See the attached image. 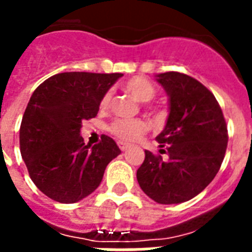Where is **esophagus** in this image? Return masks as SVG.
<instances>
[{
	"label": "esophagus",
	"instance_id": "34e87169",
	"mask_svg": "<svg viewBox=\"0 0 252 252\" xmlns=\"http://www.w3.org/2000/svg\"><path fill=\"white\" fill-rule=\"evenodd\" d=\"M129 147H131V145L126 144V143H119V148H120L121 151H126Z\"/></svg>",
	"mask_w": 252,
	"mask_h": 252
}]
</instances>
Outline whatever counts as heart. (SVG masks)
<instances>
[{
  "instance_id": "1",
  "label": "heart",
  "mask_w": 252,
  "mask_h": 252,
  "mask_svg": "<svg viewBox=\"0 0 252 252\" xmlns=\"http://www.w3.org/2000/svg\"><path fill=\"white\" fill-rule=\"evenodd\" d=\"M124 88L129 94L140 102H148L156 96V88L154 84L151 83L150 80L144 79V77H135V79L128 80L124 85ZM112 93L111 91L104 93V96L100 100V108L102 111L109 107L111 102ZM148 129L147 123L140 119H119L115 120L109 126V131L113 136H116L117 139L121 141H136L140 139L141 136L144 135Z\"/></svg>"
}]
</instances>
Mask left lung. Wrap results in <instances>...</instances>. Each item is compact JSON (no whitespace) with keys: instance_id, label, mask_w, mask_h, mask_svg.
<instances>
[{"instance_id":"obj_1","label":"left lung","mask_w":252,"mask_h":252,"mask_svg":"<svg viewBox=\"0 0 252 252\" xmlns=\"http://www.w3.org/2000/svg\"><path fill=\"white\" fill-rule=\"evenodd\" d=\"M168 96L169 113L156 136L160 155L145 151L136 178L147 196L160 204L187 202L211 183L227 150V126L215 96L179 72L156 76Z\"/></svg>"}]
</instances>
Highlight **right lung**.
Instances as JSON below:
<instances>
[{
  "mask_svg": "<svg viewBox=\"0 0 252 252\" xmlns=\"http://www.w3.org/2000/svg\"><path fill=\"white\" fill-rule=\"evenodd\" d=\"M121 73L65 72L40 84L20 128V150L29 176L46 196L76 203L100 186L111 160L121 154L109 136L85 144L83 120L97 115L100 100Z\"/></svg>",
  "mask_w": 252,
  "mask_h": 252,
  "instance_id": "1",
  "label": "right lung"
}]
</instances>
